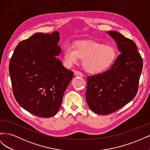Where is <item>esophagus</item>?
<instances>
[{
    "instance_id": "esophagus-1",
    "label": "esophagus",
    "mask_w": 150,
    "mask_h": 150,
    "mask_svg": "<svg viewBox=\"0 0 150 150\" xmlns=\"http://www.w3.org/2000/svg\"><path fill=\"white\" fill-rule=\"evenodd\" d=\"M74 76H80V77H83V74L82 72L78 71H74Z\"/></svg>"
}]
</instances>
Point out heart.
Masks as SVG:
<instances>
[{"mask_svg":"<svg viewBox=\"0 0 150 150\" xmlns=\"http://www.w3.org/2000/svg\"><path fill=\"white\" fill-rule=\"evenodd\" d=\"M83 59L84 69L90 73H99L108 69L117 59L115 49L110 45L94 41H80L76 47L66 45L64 50V64L70 67Z\"/></svg>","mask_w":150,"mask_h":150,"instance_id":"1","label":"heart"}]
</instances>
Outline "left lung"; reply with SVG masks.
I'll list each match as a JSON object with an SVG mask.
<instances>
[{
  "mask_svg": "<svg viewBox=\"0 0 150 150\" xmlns=\"http://www.w3.org/2000/svg\"><path fill=\"white\" fill-rule=\"evenodd\" d=\"M121 54L110 69L88 76L86 99L99 115H108L125 106L135 97L143 69V59L136 44L118 32L108 31Z\"/></svg>",
  "mask_w": 150,
  "mask_h": 150,
  "instance_id": "left-lung-1",
  "label": "left lung"
}]
</instances>
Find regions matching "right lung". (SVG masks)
Returning a JSON list of instances; mask_svg holds the SVG:
<instances>
[{
	"label": "right lung",
	"instance_id": "add662e5",
	"mask_svg": "<svg viewBox=\"0 0 150 150\" xmlns=\"http://www.w3.org/2000/svg\"><path fill=\"white\" fill-rule=\"evenodd\" d=\"M59 33H35L16 46L9 62L13 94L21 107L42 117L55 115L73 77L60 59Z\"/></svg>",
	"mask_w": 150,
	"mask_h": 150
}]
</instances>
